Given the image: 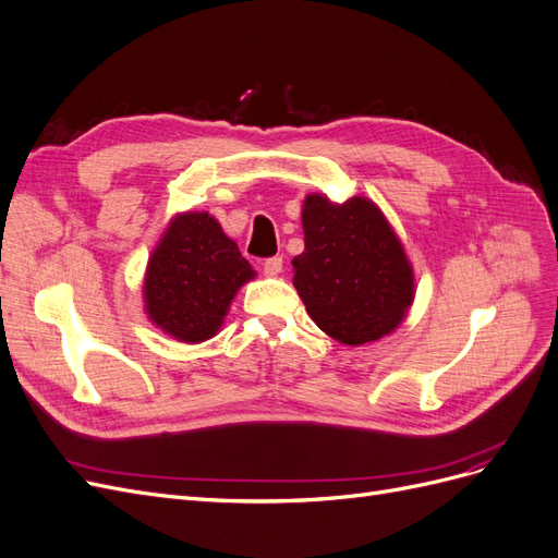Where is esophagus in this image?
<instances>
[{
    "label": "esophagus",
    "instance_id": "obj_1",
    "mask_svg": "<svg viewBox=\"0 0 558 558\" xmlns=\"http://www.w3.org/2000/svg\"><path fill=\"white\" fill-rule=\"evenodd\" d=\"M281 267H283V260H281L279 256H272V258L263 260V272H265L267 277H277V275L281 272Z\"/></svg>",
    "mask_w": 558,
    "mask_h": 558
}]
</instances>
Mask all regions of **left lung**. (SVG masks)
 Wrapping results in <instances>:
<instances>
[{
    "mask_svg": "<svg viewBox=\"0 0 558 558\" xmlns=\"http://www.w3.org/2000/svg\"><path fill=\"white\" fill-rule=\"evenodd\" d=\"M302 230L293 286L314 324L351 347L393 332L414 300V272L375 202L356 195L335 205L307 195Z\"/></svg>",
    "mask_w": 558,
    "mask_h": 558,
    "instance_id": "left-lung-1",
    "label": "left lung"
}]
</instances>
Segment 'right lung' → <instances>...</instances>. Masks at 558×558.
Here are the masks:
<instances>
[{
	"instance_id": "1",
	"label": "right lung",
	"mask_w": 558,
	"mask_h": 558,
	"mask_svg": "<svg viewBox=\"0 0 558 558\" xmlns=\"http://www.w3.org/2000/svg\"><path fill=\"white\" fill-rule=\"evenodd\" d=\"M256 277L214 216L172 218L146 267V314L179 342H205L223 326L232 298Z\"/></svg>"
}]
</instances>
